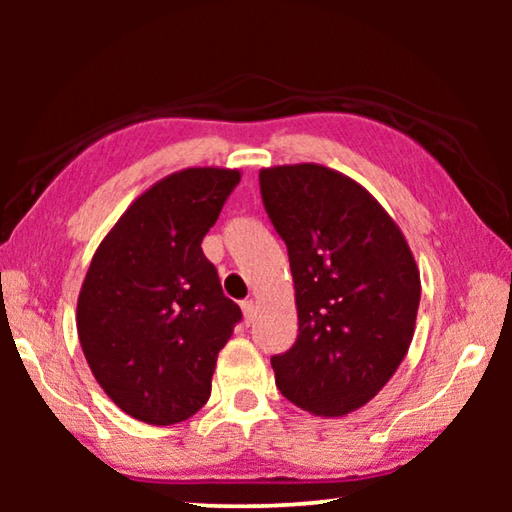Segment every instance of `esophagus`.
Returning a JSON list of instances; mask_svg holds the SVG:
<instances>
[{"mask_svg":"<svg viewBox=\"0 0 512 512\" xmlns=\"http://www.w3.org/2000/svg\"><path fill=\"white\" fill-rule=\"evenodd\" d=\"M241 311H244L246 325H250L257 316V302L255 300H244V302H241Z\"/></svg>","mask_w":512,"mask_h":512,"instance_id":"esophagus-1","label":"esophagus"}]
</instances>
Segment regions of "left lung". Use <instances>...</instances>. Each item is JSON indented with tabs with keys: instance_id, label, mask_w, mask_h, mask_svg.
<instances>
[{
	"instance_id": "1",
	"label": "left lung",
	"mask_w": 512,
	"mask_h": 512,
	"mask_svg": "<svg viewBox=\"0 0 512 512\" xmlns=\"http://www.w3.org/2000/svg\"><path fill=\"white\" fill-rule=\"evenodd\" d=\"M289 250L298 339L271 359L302 411L343 418L384 388L411 348L420 271L400 225L357 180L316 162L259 171Z\"/></svg>"
}]
</instances>
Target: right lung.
I'll list each match as a JSON object with an SVG mask.
<instances>
[{
	"label": "right lung",
	"mask_w": 512,
	"mask_h": 512,
	"mask_svg": "<svg viewBox=\"0 0 512 512\" xmlns=\"http://www.w3.org/2000/svg\"><path fill=\"white\" fill-rule=\"evenodd\" d=\"M239 169L187 167L128 205L94 250L76 302L85 361L112 402L146 424L183 422L212 391L241 309L201 241Z\"/></svg>",
	"instance_id": "1"
}]
</instances>
